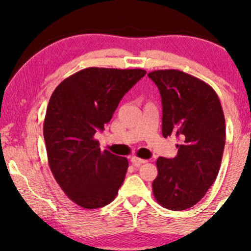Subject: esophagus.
Segmentation results:
<instances>
[{"label": "esophagus", "mask_w": 251, "mask_h": 251, "mask_svg": "<svg viewBox=\"0 0 251 251\" xmlns=\"http://www.w3.org/2000/svg\"><path fill=\"white\" fill-rule=\"evenodd\" d=\"M146 162H147V160L139 159V157H137V156H132V157H131V163H132L135 167H139L140 164L146 163Z\"/></svg>", "instance_id": "esophagus-1"}]
</instances>
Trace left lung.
Instances as JSON below:
<instances>
[{"instance_id":"1","label":"left lung","mask_w":251,"mask_h":251,"mask_svg":"<svg viewBox=\"0 0 251 251\" xmlns=\"http://www.w3.org/2000/svg\"><path fill=\"white\" fill-rule=\"evenodd\" d=\"M162 100V135L180 140L174 159L156 160L153 194L157 203L179 211L193 207L214 184L225 146V118L214 89L178 70L149 73Z\"/></svg>"}]
</instances>
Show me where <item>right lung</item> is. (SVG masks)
I'll list each match as a JSON object with an SVG mask.
<instances>
[{
    "instance_id": "obj_1",
    "label": "right lung",
    "mask_w": 251,
    "mask_h": 251,
    "mask_svg": "<svg viewBox=\"0 0 251 251\" xmlns=\"http://www.w3.org/2000/svg\"><path fill=\"white\" fill-rule=\"evenodd\" d=\"M145 74L139 68L89 67L65 78L51 95L43 125L48 162L61 190L82 208L111 203L125 180L126 157L101 152L95 133Z\"/></svg>"
}]
</instances>
